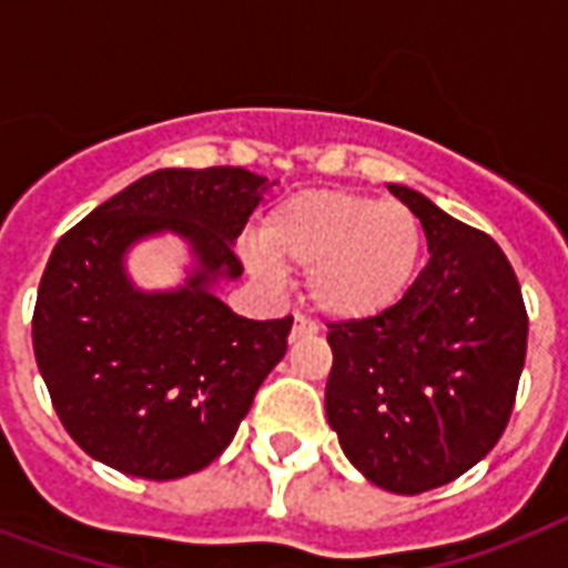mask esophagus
<instances>
[{
  "instance_id": "1",
  "label": "esophagus",
  "mask_w": 568,
  "mask_h": 568,
  "mask_svg": "<svg viewBox=\"0 0 568 568\" xmlns=\"http://www.w3.org/2000/svg\"><path fill=\"white\" fill-rule=\"evenodd\" d=\"M315 321H310L306 315H294V324H292V336H288V342H297V338L303 336H312L315 333Z\"/></svg>"
}]
</instances>
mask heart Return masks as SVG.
I'll return each instance as SVG.
<instances>
[{
  "mask_svg": "<svg viewBox=\"0 0 568 568\" xmlns=\"http://www.w3.org/2000/svg\"><path fill=\"white\" fill-rule=\"evenodd\" d=\"M258 244L274 265L310 271V297L324 315L365 321L409 292L422 267L424 230L404 203L318 189L276 203L262 221ZM266 260L247 253L258 276H271Z\"/></svg>",
  "mask_w": 568,
  "mask_h": 568,
  "instance_id": "b5f03b06",
  "label": "heart"
}]
</instances>
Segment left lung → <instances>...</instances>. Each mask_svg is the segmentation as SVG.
<instances>
[{
    "mask_svg": "<svg viewBox=\"0 0 568 568\" xmlns=\"http://www.w3.org/2000/svg\"><path fill=\"white\" fill-rule=\"evenodd\" d=\"M430 262L383 315L329 324L327 422L374 486L418 495L466 475L510 422L528 351L516 271L486 232L406 185Z\"/></svg>",
    "mask_w": 568,
    "mask_h": 568,
    "instance_id": "1",
    "label": "left lung"
}]
</instances>
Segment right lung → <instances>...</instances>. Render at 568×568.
<instances>
[{
	"label": "right lung",
	"mask_w": 568,
	"mask_h": 568,
	"mask_svg": "<svg viewBox=\"0 0 568 568\" xmlns=\"http://www.w3.org/2000/svg\"><path fill=\"white\" fill-rule=\"evenodd\" d=\"M267 189L244 168H168L58 239L31 342L58 418L84 454L123 475L176 480L230 445L292 329V315L241 318L212 292L244 271L232 244ZM159 231L189 240L197 267L173 293H141L122 256Z\"/></svg>",
	"instance_id": "right-lung-1"
}]
</instances>
